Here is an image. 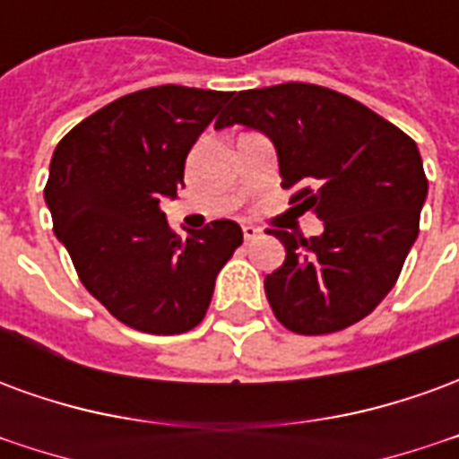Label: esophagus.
<instances>
[{
    "label": "esophagus",
    "mask_w": 459,
    "mask_h": 459,
    "mask_svg": "<svg viewBox=\"0 0 459 459\" xmlns=\"http://www.w3.org/2000/svg\"><path fill=\"white\" fill-rule=\"evenodd\" d=\"M260 236L258 226H253V223H243V238L246 240H255Z\"/></svg>",
    "instance_id": "1"
}]
</instances>
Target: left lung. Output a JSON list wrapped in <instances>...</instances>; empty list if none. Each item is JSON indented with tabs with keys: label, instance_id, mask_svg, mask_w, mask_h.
Wrapping results in <instances>:
<instances>
[{
	"label": "left lung",
	"instance_id": "8db88e82",
	"mask_svg": "<svg viewBox=\"0 0 459 459\" xmlns=\"http://www.w3.org/2000/svg\"><path fill=\"white\" fill-rule=\"evenodd\" d=\"M246 125L278 150L295 209L325 221L322 236L270 229L285 263L265 278L282 327L332 334L371 315L401 275L428 196L415 142L349 95L280 83L230 95L216 127Z\"/></svg>",
	"mask_w": 459,
	"mask_h": 459
}]
</instances>
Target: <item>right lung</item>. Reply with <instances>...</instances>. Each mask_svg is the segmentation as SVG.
<instances>
[{"instance_id":"add662e5","label":"right lung","mask_w":459,"mask_h":459,"mask_svg":"<svg viewBox=\"0 0 459 459\" xmlns=\"http://www.w3.org/2000/svg\"><path fill=\"white\" fill-rule=\"evenodd\" d=\"M230 93L157 85L122 95L58 142L46 181L54 233L85 290L122 325L181 334L206 317L219 270L243 230L211 221L179 236L161 196L184 186V161Z\"/></svg>"}]
</instances>
